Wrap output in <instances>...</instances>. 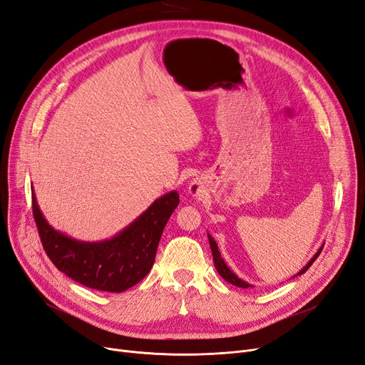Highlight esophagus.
Listing matches in <instances>:
<instances>
[{
  "label": "esophagus",
  "instance_id": "1",
  "mask_svg": "<svg viewBox=\"0 0 365 365\" xmlns=\"http://www.w3.org/2000/svg\"><path fill=\"white\" fill-rule=\"evenodd\" d=\"M187 191H189V194H191L192 197L198 198V197H201V195L204 194V186L201 185V182H198V180H194L191 185H189Z\"/></svg>",
  "mask_w": 365,
  "mask_h": 365
}]
</instances>
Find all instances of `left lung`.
Returning <instances> with one entry per match:
<instances>
[{"label": "left lung", "mask_w": 365, "mask_h": 365, "mask_svg": "<svg viewBox=\"0 0 365 365\" xmlns=\"http://www.w3.org/2000/svg\"><path fill=\"white\" fill-rule=\"evenodd\" d=\"M207 237H209V243H210V249H212V255H213V262H215V267H216V270H217V273L220 274V277H224L228 283H231V284H234V287H237V288H253V284L252 283H247L246 280H243V279H240L239 276H237L231 268L227 265V262L224 261V258L220 257V252H219V247H217V243L215 242V239L213 237L207 232ZM325 245V243H324ZM324 245L318 249V252L314 253V255L310 258V261L301 268V270L297 273V274H294L292 276V279L294 277H297V276H301L303 273H306L307 270H309V267L314 262V259L319 257V253L322 252V247H324Z\"/></svg>", "instance_id": "1"}]
</instances>
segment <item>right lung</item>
Masks as SVG:
<instances>
[{
    "label": "right lung",
    "mask_w": 365,
    "mask_h": 365,
    "mask_svg": "<svg viewBox=\"0 0 365 365\" xmlns=\"http://www.w3.org/2000/svg\"><path fill=\"white\" fill-rule=\"evenodd\" d=\"M33 192V212L47 257L73 280L106 292H123L145 279L155 262L158 245L174 209L178 191L156 198L122 231L101 242H83L55 230Z\"/></svg>",
    "instance_id": "right-lung-1"
}]
</instances>
